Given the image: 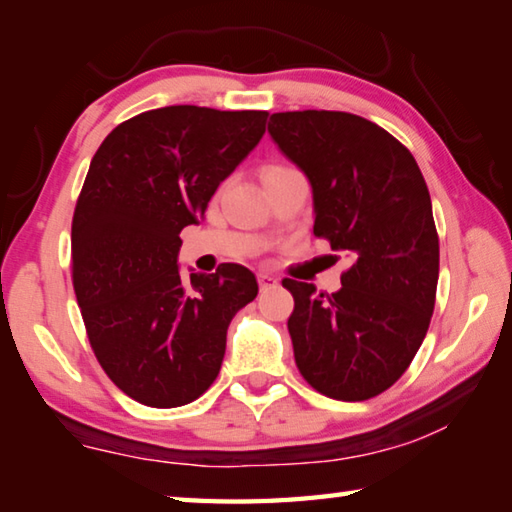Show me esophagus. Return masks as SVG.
Segmentation results:
<instances>
[{"instance_id":"1","label":"esophagus","mask_w":512,"mask_h":512,"mask_svg":"<svg viewBox=\"0 0 512 512\" xmlns=\"http://www.w3.org/2000/svg\"><path fill=\"white\" fill-rule=\"evenodd\" d=\"M257 282H259V289L266 291V289H273L277 280L271 273H257Z\"/></svg>"}]
</instances>
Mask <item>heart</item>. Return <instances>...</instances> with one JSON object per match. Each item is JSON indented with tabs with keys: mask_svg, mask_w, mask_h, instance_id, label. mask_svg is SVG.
I'll return each mask as SVG.
<instances>
[{
	"mask_svg": "<svg viewBox=\"0 0 512 512\" xmlns=\"http://www.w3.org/2000/svg\"><path fill=\"white\" fill-rule=\"evenodd\" d=\"M268 169H277V167H268Z\"/></svg>",
	"mask_w": 512,
	"mask_h": 512,
	"instance_id": "b5f03b06",
	"label": "heart"
}]
</instances>
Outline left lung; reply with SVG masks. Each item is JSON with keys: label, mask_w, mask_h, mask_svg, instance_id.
Masks as SVG:
<instances>
[{"label": "left lung", "mask_w": 512, "mask_h": 512, "mask_svg": "<svg viewBox=\"0 0 512 512\" xmlns=\"http://www.w3.org/2000/svg\"><path fill=\"white\" fill-rule=\"evenodd\" d=\"M268 133L314 189V235L350 257L343 287L291 291L289 334L300 375L332 400L391 388L427 336L438 287V232L418 162L359 115L275 112Z\"/></svg>", "instance_id": "obj_1"}]
</instances>
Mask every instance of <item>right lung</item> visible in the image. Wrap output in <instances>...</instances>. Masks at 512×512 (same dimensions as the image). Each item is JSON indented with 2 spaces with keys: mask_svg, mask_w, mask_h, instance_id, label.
Returning a JSON list of instances; mask_svg holds the SVG:
<instances>
[{
  "mask_svg": "<svg viewBox=\"0 0 512 512\" xmlns=\"http://www.w3.org/2000/svg\"><path fill=\"white\" fill-rule=\"evenodd\" d=\"M266 110L167 106L121 121L72 219V282L94 357L153 409L201 397L221 370L230 320L257 296L246 266L178 271L180 230L266 131Z\"/></svg>",
  "mask_w": 512,
  "mask_h": 512,
  "instance_id": "add662e5",
  "label": "right lung"
}]
</instances>
